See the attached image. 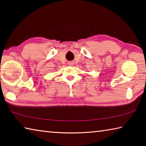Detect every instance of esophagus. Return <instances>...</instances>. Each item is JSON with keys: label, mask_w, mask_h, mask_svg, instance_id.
<instances>
[{"label": "esophagus", "mask_w": 146, "mask_h": 146, "mask_svg": "<svg viewBox=\"0 0 146 146\" xmlns=\"http://www.w3.org/2000/svg\"><path fill=\"white\" fill-rule=\"evenodd\" d=\"M69 65H70V66H73V62H69Z\"/></svg>", "instance_id": "34e87169"}]
</instances>
